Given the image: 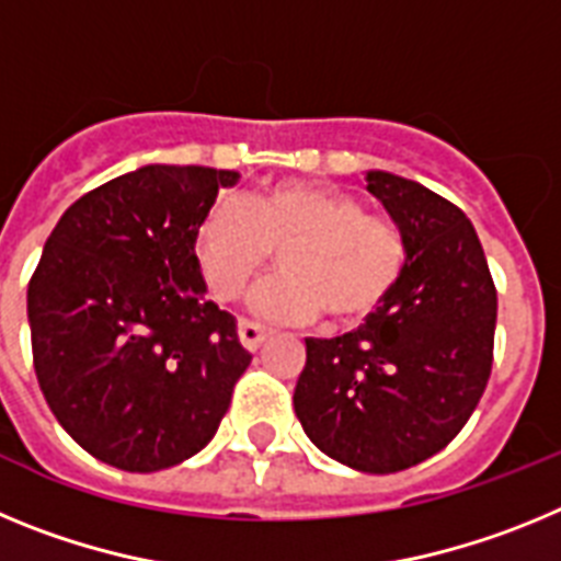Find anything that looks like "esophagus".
Returning <instances> with one entry per match:
<instances>
[{
    "instance_id": "1",
    "label": "esophagus",
    "mask_w": 561,
    "mask_h": 561,
    "mask_svg": "<svg viewBox=\"0 0 561 561\" xmlns=\"http://www.w3.org/2000/svg\"><path fill=\"white\" fill-rule=\"evenodd\" d=\"M266 336H270V331L261 329V325L250 323V320H241L238 323V340H241V345H244L247 351H257L261 345L266 342Z\"/></svg>"
}]
</instances>
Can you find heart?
Here are the masks:
<instances>
[{
	"mask_svg": "<svg viewBox=\"0 0 561 561\" xmlns=\"http://www.w3.org/2000/svg\"><path fill=\"white\" fill-rule=\"evenodd\" d=\"M193 252L221 304L244 295L277 252L284 272L252 295V309L270 320L325 314L331 329L368 323L410 257L404 236L368 216L359 199L300 180L270 182L244 207L213 205L193 232Z\"/></svg>",
	"mask_w": 561,
	"mask_h": 561,
	"instance_id": "1",
	"label": "heart"
}]
</instances>
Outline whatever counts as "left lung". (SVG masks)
Segmentation results:
<instances>
[{
	"instance_id": "obj_1",
	"label": "left lung",
	"mask_w": 561,
	"mask_h": 561,
	"mask_svg": "<svg viewBox=\"0 0 561 561\" xmlns=\"http://www.w3.org/2000/svg\"><path fill=\"white\" fill-rule=\"evenodd\" d=\"M408 241V270L368 323L306 340L295 413L320 453L390 474L463 430L492 374L497 289L466 213L413 180L365 173Z\"/></svg>"
}]
</instances>
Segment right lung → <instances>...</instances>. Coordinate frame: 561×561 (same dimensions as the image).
<instances>
[{"instance_id": "add662e5", "label": "right lung", "mask_w": 561, "mask_h": 561, "mask_svg": "<svg viewBox=\"0 0 561 561\" xmlns=\"http://www.w3.org/2000/svg\"><path fill=\"white\" fill-rule=\"evenodd\" d=\"M236 171L142 165L67 207L27 286L38 388L64 430L123 472L205 449L252 362L207 300L196 225Z\"/></svg>"}]
</instances>
